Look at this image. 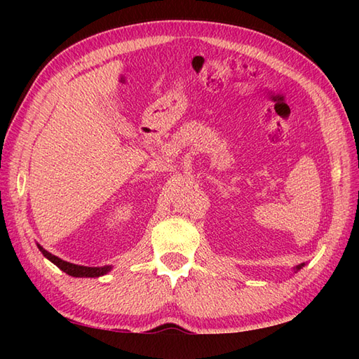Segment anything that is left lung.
<instances>
[{
    "label": "left lung",
    "instance_id": "8db88e82",
    "mask_svg": "<svg viewBox=\"0 0 359 359\" xmlns=\"http://www.w3.org/2000/svg\"><path fill=\"white\" fill-rule=\"evenodd\" d=\"M304 265H306V264H299V265H296V266H294V273H296V271H299Z\"/></svg>",
    "mask_w": 359,
    "mask_h": 359
}]
</instances>
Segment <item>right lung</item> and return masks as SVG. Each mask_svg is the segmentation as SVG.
<instances>
[{"label": "right lung", "instance_id": "right-lung-1", "mask_svg": "<svg viewBox=\"0 0 359 359\" xmlns=\"http://www.w3.org/2000/svg\"><path fill=\"white\" fill-rule=\"evenodd\" d=\"M38 248L43 253L46 259H49L52 264H55L60 270L65 271L66 274L74 278H100L108 274L112 270V265H104V266H85V265H77V264H71L67 261H63V259L57 257L55 255L49 253L48 250H44L40 243H36Z\"/></svg>", "mask_w": 359, "mask_h": 359}]
</instances>
